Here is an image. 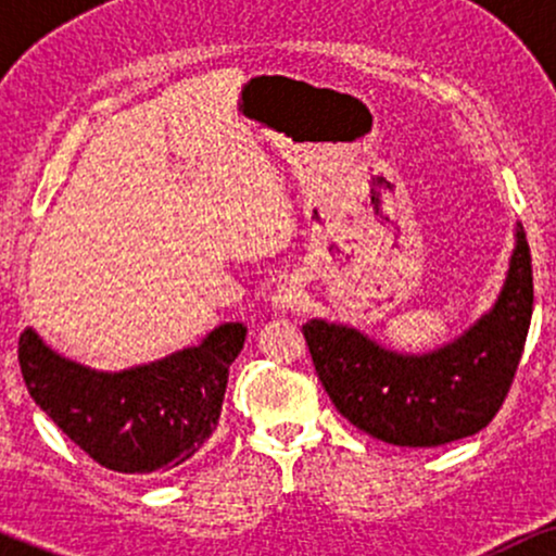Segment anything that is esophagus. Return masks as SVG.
Here are the masks:
<instances>
[{
	"mask_svg": "<svg viewBox=\"0 0 556 556\" xmlns=\"http://www.w3.org/2000/svg\"><path fill=\"white\" fill-rule=\"evenodd\" d=\"M271 303L277 305V308H295V305L303 303V290H300L298 282L277 285V290H274L271 295Z\"/></svg>",
	"mask_w": 556,
	"mask_h": 556,
	"instance_id": "34e87169",
	"label": "esophagus"
}]
</instances>
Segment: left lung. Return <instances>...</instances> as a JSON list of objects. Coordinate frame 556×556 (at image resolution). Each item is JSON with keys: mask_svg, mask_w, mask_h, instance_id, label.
Wrapping results in <instances>:
<instances>
[{"mask_svg": "<svg viewBox=\"0 0 556 556\" xmlns=\"http://www.w3.org/2000/svg\"><path fill=\"white\" fill-rule=\"evenodd\" d=\"M531 314V248L520 227L491 314L437 353L407 358L327 321H308L303 334L318 379L355 429L394 446H442L486 429L500 413Z\"/></svg>", "mask_w": 556, "mask_h": 556, "instance_id": "left-lung-1", "label": "left lung"}]
</instances>
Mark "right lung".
I'll list each match as a JSON object with an SVG mask.
<instances>
[{"label": "right lung", "instance_id": "add662e5", "mask_svg": "<svg viewBox=\"0 0 556 556\" xmlns=\"http://www.w3.org/2000/svg\"><path fill=\"white\" fill-rule=\"evenodd\" d=\"M242 342L245 327L225 324L198 348L99 374L60 358L25 329L17 363L36 405L93 463L114 473H156L190 460L214 433Z\"/></svg>", "mask_w": 556, "mask_h": 556}]
</instances>
